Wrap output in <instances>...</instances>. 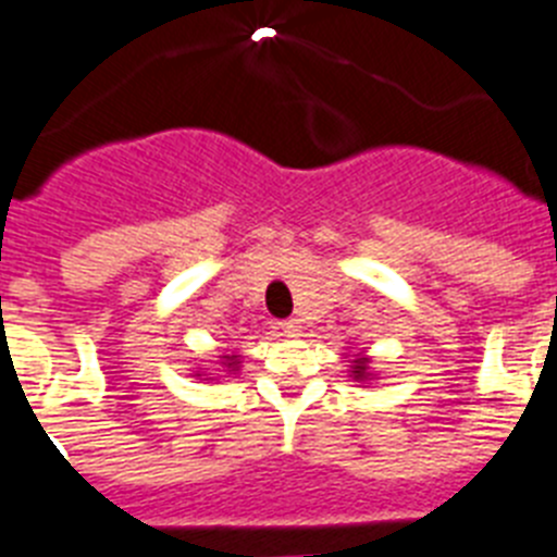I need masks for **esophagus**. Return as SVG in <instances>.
Returning a JSON list of instances; mask_svg holds the SVG:
<instances>
[{
	"instance_id": "1",
	"label": "esophagus",
	"mask_w": 557,
	"mask_h": 557,
	"mask_svg": "<svg viewBox=\"0 0 557 557\" xmlns=\"http://www.w3.org/2000/svg\"><path fill=\"white\" fill-rule=\"evenodd\" d=\"M278 326H282L284 334H298V332H301V321H298V318H287V321H282V323H278Z\"/></svg>"
}]
</instances>
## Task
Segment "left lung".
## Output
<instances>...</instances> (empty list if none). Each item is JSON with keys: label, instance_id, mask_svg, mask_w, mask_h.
Segmentation results:
<instances>
[{"label": "left lung", "instance_id": "8db88e82", "mask_svg": "<svg viewBox=\"0 0 557 557\" xmlns=\"http://www.w3.org/2000/svg\"><path fill=\"white\" fill-rule=\"evenodd\" d=\"M354 376L357 379L366 376V362H362V359H357V366H354Z\"/></svg>", "mask_w": 557, "mask_h": 557}]
</instances>
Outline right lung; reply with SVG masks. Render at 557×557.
<instances>
[{
	"mask_svg": "<svg viewBox=\"0 0 557 557\" xmlns=\"http://www.w3.org/2000/svg\"><path fill=\"white\" fill-rule=\"evenodd\" d=\"M231 359H234V357H231ZM231 366H236V362H228V368H231Z\"/></svg>",
	"mask_w": 557,
	"mask_h": 557,
	"instance_id": "add662e5",
	"label": "right lung"
}]
</instances>
